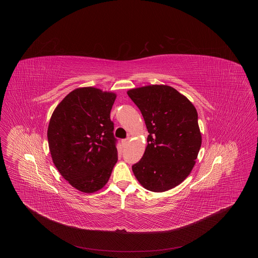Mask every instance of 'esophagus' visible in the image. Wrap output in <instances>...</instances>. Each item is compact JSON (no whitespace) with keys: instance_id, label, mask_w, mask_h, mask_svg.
<instances>
[{"instance_id":"34e87169","label":"esophagus","mask_w":258,"mask_h":258,"mask_svg":"<svg viewBox=\"0 0 258 258\" xmlns=\"http://www.w3.org/2000/svg\"><path fill=\"white\" fill-rule=\"evenodd\" d=\"M130 143V138H126V139H123L122 140V144H123V147H126Z\"/></svg>"}]
</instances>
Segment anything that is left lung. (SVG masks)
Instances as JSON below:
<instances>
[{
	"mask_svg": "<svg viewBox=\"0 0 258 258\" xmlns=\"http://www.w3.org/2000/svg\"><path fill=\"white\" fill-rule=\"evenodd\" d=\"M127 95L141 111L149 133L144 155L133 165L134 174L148 190L171 189L189 175L201 147L197 109L167 85L131 89Z\"/></svg>",
	"mask_w": 258,
	"mask_h": 258,
	"instance_id": "8db88e82",
	"label": "left lung"
}]
</instances>
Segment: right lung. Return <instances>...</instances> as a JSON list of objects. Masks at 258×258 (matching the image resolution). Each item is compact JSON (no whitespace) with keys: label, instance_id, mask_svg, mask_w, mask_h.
Listing matches in <instances>:
<instances>
[{"label":"right lung","instance_id":"1","mask_svg":"<svg viewBox=\"0 0 258 258\" xmlns=\"http://www.w3.org/2000/svg\"><path fill=\"white\" fill-rule=\"evenodd\" d=\"M116 97L94 87L77 88L51 116L47 138L53 163L62 178L82 192L101 189L118 160L110 120Z\"/></svg>","mask_w":258,"mask_h":258}]
</instances>
